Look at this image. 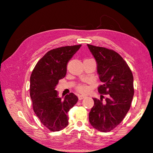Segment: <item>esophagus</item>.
I'll return each instance as SVG.
<instances>
[{"label": "esophagus", "mask_w": 153, "mask_h": 153, "mask_svg": "<svg viewBox=\"0 0 153 153\" xmlns=\"http://www.w3.org/2000/svg\"><path fill=\"white\" fill-rule=\"evenodd\" d=\"M86 96L84 94H79V95H78V98H79V100H82V99H84V98H86Z\"/></svg>", "instance_id": "esophagus-1"}]
</instances>
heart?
Segmentation results:
<instances>
[{"label":"heart","instance_id":"b5f03b06","mask_svg":"<svg viewBox=\"0 0 153 153\" xmlns=\"http://www.w3.org/2000/svg\"><path fill=\"white\" fill-rule=\"evenodd\" d=\"M77 89L79 92H84L86 90L87 87L86 86H84V85H79V86L77 88Z\"/></svg>","mask_w":153,"mask_h":153}]
</instances>
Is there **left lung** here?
Segmentation results:
<instances>
[{"instance_id": "left-lung-1", "label": "left lung", "mask_w": 153, "mask_h": 153, "mask_svg": "<svg viewBox=\"0 0 153 153\" xmlns=\"http://www.w3.org/2000/svg\"><path fill=\"white\" fill-rule=\"evenodd\" d=\"M97 64V73L102 84L98 92L107 94L105 101L93 98L89 113L90 123L102 132H108L120 124L130 108L134 97V77L126 62L113 50L87 45Z\"/></svg>"}]
</instances>
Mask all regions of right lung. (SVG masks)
<instances>
[{"label": "right lung", "mask_w": 153, "mask_h": 153, "mask_svg": "<svg viewBox=\"0 0 153 153\" xmlns=\"http://www.w3.org/2000/svg\"><path fill=\"white\" fill-rule=\"evenodd\" d=\"M81 45L53 49L38 62L30 76V97L33 109L44 126L51 131H60L69 124L67 113L78 98L74 93L63 99L55 90L59 80L66 76L69 60Z\"/></svg>", "instance_id": "add662e5"}]
</instances>
